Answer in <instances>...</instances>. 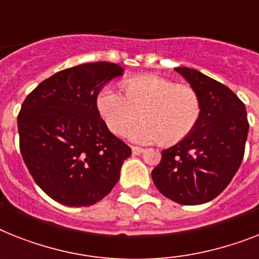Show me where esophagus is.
Instances as JSON below:
<instances>
[{"label": "esophagus", "instance_id": "1", "mask_svg": "<svg viewBox=\"0 0 259 259\" xmlns=\"http://www.w3.org/2000/svg\"><path fill=\"white\" fill-rule=\"evenodd\" d=\"M143 152H144V149L140 148V147H132V153H134L135 156L142 155Z\"/></svg>", "mask_w": 259, "mask_h": 259}]
</instances>
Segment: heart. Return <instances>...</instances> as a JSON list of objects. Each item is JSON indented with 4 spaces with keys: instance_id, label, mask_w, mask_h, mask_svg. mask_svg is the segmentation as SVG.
I'll list each match as a JSON object with an SVG mask.
<instances>
[{
    "instance_id": "1",
    "label": "heart",
    "mask_w": 259,
    "mask_h": 259,
    "mask_svg": "<svg viewBox=\"0 0 259 259\" xmlns=\"http://www.w3.org/2000/svg\"><path fill=\"white\" fill-rule=\"evenodd\" d=\"M123 89L125 95L111 86L100 89L96 108L114 134H123L142 115L144 120L128 131V138L135 143L180 142L200 119L201 102L189 86L157 75H140L125 79Z\"/></svg>"
}]
</instances>
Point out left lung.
I'll use <instances>...</instances> for the list:
<instances>
[{
	"label": "left lung",
	"mask_w": 259,
	"mask_h": 259,
	"mask_svg": "<svg viewBox=\"0 0 259 259\" xmlns=\"http://www.w3.org/2000/svg\"><path fill=\"white\" fill-rule=\"evenodd\" d=\"M175 70L197 93L201 114L187 138L161 152L152 180L177 204H205L229 185L240 168L249 132L246 110L222 83L194 68Z\"/></svg>",
	"instance_id": "obj_1"
}]
</instances>
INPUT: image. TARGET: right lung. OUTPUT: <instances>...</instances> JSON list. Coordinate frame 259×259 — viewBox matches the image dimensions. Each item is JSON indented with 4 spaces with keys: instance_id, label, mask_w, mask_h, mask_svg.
Returning <instances> with one entry per match:
<instances>
[{
    "instance_id": "1",
    "label": "right lung",
    "mask_w": 259,
    "mask_h": 259,
    "mask_svg": "<svg viewBox=\"0 0 259 259\" xmlns=\"http://www.w3.org/2000/svg\"><path fill=\"white\" fill-rule=\"evenodd\" d=\"M116 63L93 62L38 84L18 115L19 148L38 187L66 206H90L110 193L131 148L107 128L96 95L121 76Z\"/></svg>"
}]
</instances>
